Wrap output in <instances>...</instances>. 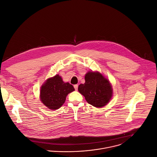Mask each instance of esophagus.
Instances as JSON below:
<instances>
[{
	"label": "esophagus",
	"instance_id": "obj_1",
	"mask_svg": "<svg viewBox=\"0 0 157 157\" xmlns=\"http://www.w3.org/2000/svg\"><path fill=\"white\" fill-rule=\"evenodd\" d=\"M74 87L75 88V90L77 91L78 90V85H74Z\"/></svg>",
	"mask_w": 157,
	"mask_h": 157
}]
</instances>
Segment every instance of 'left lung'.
<instances>
[{
  "label": "left lung",
  "mask_w": 157,
  "mask_h": 157,
  "mask_svg": "<svg viewBox=\"0 0 157 157\" xmlns=\"http://www.w3.org/2000/svg\"><path fill=\"white\" fill-rule=\"evenodd\" d=\"M85 83L78 86L79 93L93 106L98 108L105 106L113 94L109 80L98 71H89L85 74Z\"/></svg>",
  "instance_id": "left-lung-1"
}]
</instances>
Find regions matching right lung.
Listing matches in <instances>:
<instances>
[{
    "label": "right lung",
    "instance_id": "add662e5",
    "mask_svg": "<svg viewBox=\"0 0 157 157\" xmlns=\"http://www.w3.org/2000/svg\"><path fill=\"white\" fill-rule=\"evenodd\" d=\"M75 90L69 82L65 83L59 75L48 78L40 91L42 102L48 109L56 110L64 103L67 94Z\"/></svg>",
    "mask_w": 157,
    "mask_h": 157
}]
</instances>
